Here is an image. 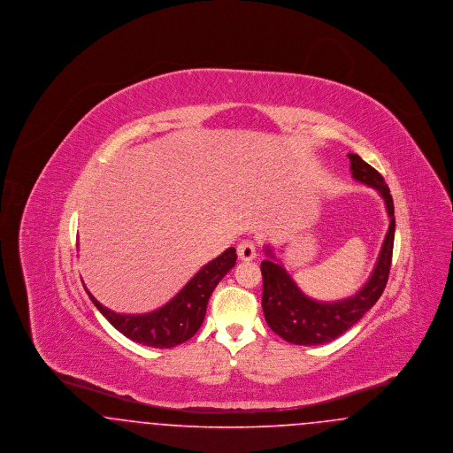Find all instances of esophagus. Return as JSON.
Wrapping results in <instances>:
<instances>
[{"label":"esophagus","mask_w":453,"mask_h":453,"mask_svg":"<svg viewBox=\"0 0 453 453\" xmlns=\"http://www.w3.org/2000/svg\"><path fill=\"white\" fill-rule=\"evenodd\" d=\"M237 258L242 261H251L257 258V248L250 241H242L237 244Z\"/></svg>","instance_id":"obj_1"}]
</instances>
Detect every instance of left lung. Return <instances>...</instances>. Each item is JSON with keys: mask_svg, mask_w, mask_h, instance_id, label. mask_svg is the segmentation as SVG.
Segmentation results:
<instances>
[{"mask_svg": "<svg viewBox=\"0 0 453 453\" xmlns=\"http://www.w3.org/2000/svg\"><path fill=\"white\" fill-rule=\"evenodd\" d=\"M348 157L351 176L357 181L375 188L384 198L390 219L388 234L370 279L357 294L342 301L321 302L307 297L292 280L285 266L275 263L277 257L273 251L268 246L265 248L268 259L261 261L263 314L268 326L285 342L294 345H323L336 340L364 318L366 311L379 301L388 285L395 231L390 190L382 174L366 165L358 154H348Z\"/></svg>", "mask_w": 453, "mask_h": 453, "instance_id": "left-lung-1", "label": "left lung"}]
</instances>
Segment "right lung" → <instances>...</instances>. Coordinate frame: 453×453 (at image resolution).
<instances>
[{"mask_svg": "<svg viewBox=\"0 0 453 453\" xmlns=\"http://www.w3.org/2000/svg\"><path fill=\"white\" fill-rule=\"evenodd\" d=\"M236 250L227 248L220 257L203 265L172 301L148 314H117L96 301L87 287L85 290L108 323L132 342L151 348H173L188 342L198 331L217 283L236 265Z\"/></svg>", "mask_w": 453, "mask_h": 453, "instance_id": "obj_1", "label": "right lung"}]
</instances>
